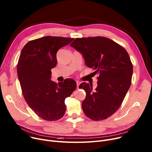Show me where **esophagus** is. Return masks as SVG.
I'll use <instances>...</instances> for the list:
<instances>
[{"label":"esophagus","instance_id":"obj_1","mask_svg":"<svg viewBox=\"0 0 152 152\" xmlns=\"http://www.w3.org/2000/svg\"><path fill=\"white\" fill-rule=\"evenodd\" d=\"M76 84H77V89H79V84H80V82L77 81H76Z\"/></svg>","mask_w":152,"mask_h":152}]
</instances>
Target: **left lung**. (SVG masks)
Returning a JSON list of instances; mask_svg holds the SVG:
<instances>
[{
  "instance_id": "obj_1",
  "label": "left lung",
  "mask_w": 152,
  "mask_h": 152,
  "mask_svg": "<svg viewBox=\"0 0 152 152\" xmlns=\"http://www.w3.org/2000/svg\"><path fill=\"white\" fill-rule=\"evenodd\" d=\"M70 45L80 52L86 65L99 74L97 87L83 83L86 97L82 108L87 117L100 121L114 114L128 91L133 66L124 47L105 37L76 38Z\"/></svg>"
}]
</instances>
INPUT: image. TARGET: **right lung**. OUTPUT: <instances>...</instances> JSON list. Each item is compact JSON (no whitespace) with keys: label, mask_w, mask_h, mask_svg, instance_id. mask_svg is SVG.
I'll list each match as a JSON object with an SVG mask.
<instances>
[{"label":"right lung","mask_w":152,"mask_h":152,"mask_svg":"<svg viewBox=\"0 0 152 152\" xmlns=\"http://www.w3.org/2000/svg\"><path fill=\"white\" fill-rule=\"evenodd\" d=\"M73 38L45 36L28 42L21 52L17 73L24 98L29 107L46 121H57L65 115V100L76 88V83L51 80V69L57 63V52Z\"/></svg>","instance_id":"1"}]
</instances>
